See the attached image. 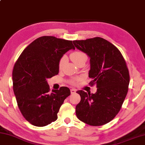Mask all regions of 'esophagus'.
<instances>
[{"label": "esophagus", "mask_w": 145, "mask_h": 145, "mask_svg": "<svg viewBox=\"0 0 145 145\" xmlns=\"http://www.w3.org/2000/svg\"><path fill=\"white\" fill-rule=\"evenodd\" d=\"M76 89H74V88H72V89H71V93H76Z\"/></svg>", "instance_id": "1"}]
</instances>
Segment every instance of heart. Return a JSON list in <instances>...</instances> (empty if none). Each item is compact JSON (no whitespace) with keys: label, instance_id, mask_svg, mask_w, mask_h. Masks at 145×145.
I'll list each match as a JSON object with an SVG mask.
<instances>
[{"label":"heart","instance_id":"obj_1","mask_svg":"<svg viewBox=\"0 0 145 145\" xmlns=\"http://www.w3.org/2000/svg\"><path fill=\"white\" fill-rule=\"evenodd\" d=\"M71 58L73 62H74L75 64H77L78 62H81V61H87V55L85 53L82 52V51H75V52H72L71 53ZM65 62V57H63L60 58V60L59 61V63H58V66L59 67L61 68L63 66V63H64ZM77 80H74L72 81V84H74L76 82Z\"/></svg>","mask_w":145,"mask_h":145}]
</instances>
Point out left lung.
I'll return each instance as SVG.
<instances>
[{
	"mask_svg": "<svg viewBox=\"0 0 145 145\" xmlns=\"http://www.w3.org/2000/svg\"><path fill=\"white\" fill-rule=\"evenodd\" d=\"M75 47L90 57V84L97 86L95 93L76 92L81 101L76 107L78 118L92 126L110 122L120 111L128 92L130 76L120 51L103 38L73 40Z\"/></svg>",
	"mask_w": 145,
	"mask_h": 145,
	"instance_id": "8db88e82",
	"label": "left lung"
}]
</instances>
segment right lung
I'll use <instances>...</instances> for the list:
<instances>
[{"mask_svg": "<svg viewBox=\"0 0 145 145\" xmlns=\"http://www.w3.org/2000/svg\"><path fill=\"white\" fill-rule=\"evenodd\" d=\"M71 49H75L72 40L42 36L30 43L15 63L12 82L18 106L33 125L44 127L57 120L60 106L70 95L66 87L50 92L46 80L58 74L60 58Z\"/></svg>", "mask_w": 145, "mask_h": 145, "instance_id": "1", "label": "right lung"}]
</instances>
